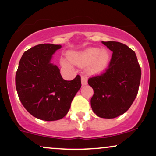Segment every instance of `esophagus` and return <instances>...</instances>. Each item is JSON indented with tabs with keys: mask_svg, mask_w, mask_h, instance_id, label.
Listing matches in <instances>:
<instances>
[{
	"mask_svg": "<svg viewBox=\"0 0 156 156\" xmlns=\"http://www.w3.org/2000/svg\"><path fill=\"white\" fill-rule=\"evenodd\" d=\"M81 84L82 86H85L87 84V78L85 76L81 77Z\"/></svg>",
	"mask_w": 156,
	"mask_h": 156,
	"instance_id": "1",
	"label": "esophagus"
}]
</instances>
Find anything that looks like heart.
<instances>
[{"mask_svg":"<svg viewBox=\"0 0 156 156\" xmlns=\"http://www.w3.org/2000/svg\"><path fill=\"white\" fill-rule=\"evenodd\" d=\"M68 58L70 62L64 60L66 66L70 65L71 62L80 67L89 66V72L92 75L101 74L108 67L111 61V53L108 50H101L98 48H88L83 51L72 52Z\"/></svg>","mask_w":156,"mask_h":156,"instance_id":"b5f03b06","label":"heart"}]
</instances>
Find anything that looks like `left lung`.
Wrapping results in <instances>:
<instances>
[{
    "label": "left lung",
    "mask_w": 156,
    "mask_h": 156,
    "mask_svg": "<svg viewBox=\"0 0 156 156\" xmlns=\"http://www.w3.org/2000/svg\"><path fill=\"white\" fill-rule=\"evenodd\" d=\"M113 52L105 73L89 78L94 90L91 107L97 116L112 119L126 112L135 100L141 80V68L135 52L118 42H102Z\"/></svg>",
    "instance_id": "1"
}]
</instances>
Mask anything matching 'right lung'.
<instances>
[{"label":"right lung","mask_w":156,"mask_h":156,"mask_svg":"<svg viewBox=\"0 0 156 156\" xmlns=\"http://www.w3.org/2000/svg\"><path fill=\"white\" fill-rule=\"evenodd\" d=\"M61 44H40L25 52L16 73L15 84L20 101L32 116L44 121L65 117L81 87L80 77L63 79L59 68L51 63Z\"/></svg>","instance_id":"obj_1"}]
</instances>
